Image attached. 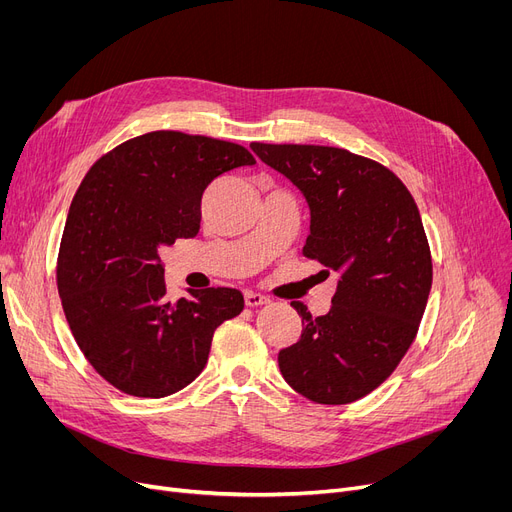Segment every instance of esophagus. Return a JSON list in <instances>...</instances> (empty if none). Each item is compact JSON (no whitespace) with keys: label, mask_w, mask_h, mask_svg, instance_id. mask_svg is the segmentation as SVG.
I'll return each mask as SVG.
<instances>
[{"label":"esophagus","mask_w":512,"mask_h":512,"mask_svg":"<svg viewBox=\"0 0 512 512\" xmlns=\"http://www.w3.org/2000/svg\"><path fill=\"white\" fill-rule=\"evenodd\" d=\"M245 303H247V307H261V305L270 303V299L263 297V294H259V292L247 290V292H245Z\"/></svg>","instance_id":"34e87169"}]
</instances>
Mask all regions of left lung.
I'll list each match as a JSON object with an SVG mask.
<instances>
[{
	"instance_id": "obj_1",
	"label": "left lung",
	"mask_w": 512,
	"mask_h": 512,
	"mask_svg": "<svg viewBox=\"0 0 512 512\" xmlns=\"http://www.w3.org/2000/svg\"><path fill=\"white\" fill-rule=\"evenodd\" d=\"M251 149L309 203L303 255L340 274L326 315L292 303L305 328L280 351V371L305 398L348 405L384 384L417 336L434 274L417 203L394 172L346 149Z\"/></svg>"
}]
</instances>
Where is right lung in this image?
Listing matches in <instances>:
<instances>
[{
    "label": "right lung",
    "mask_w": 512,
    "mask_h": 512,
    "mask_svg": "<svg viewBox=\"0 0 512 512\" xmlns=\"http://www.w3.org/2000/svg\"><path fill=\"white\" fill-rule=\"evenodd\" d=\"M236 143L155 130L99 157L72 199L58 292L80 351L124 394L164 398L203 371L213 332L236 317V288L166 299L159 249L199 234L205 188L253 166Z\"/></svg>",
    "instance_id": "obj_1"
}]
</instances>
